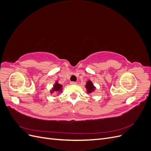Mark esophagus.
Returning <instances> with one entry per match:
<instances>
[{
	"label": "esophagus",
	"mask_w": 151,
	"mask_h": 151,
	"mask_svg": "<svg viewBox=\"0 0 151 151\" xmlns=\"http://www.w3.org/2000/svg\"><path fill=\"white\" fill-rule=\"evenodd\" d=\"M70 83V84H72V85H76V84H77L76 82H74V81H71Z\"/></svg>",
	"instance_id": "1"
}]
</instances>
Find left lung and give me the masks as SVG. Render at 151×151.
<instances>
[{
    "instance_id": "obj_1",
    "label": "left lung",
    "mask_w": 151,
    "mask_h": 151,
    "mask_svg": "<svg viewBox=\"0 0 151 151\" xmlns=\"http://www.w3.org/2000/svg\"><path fill=\"white\" fill-rule=\"evenodd\" d=\"M86 88L87 89V92H88V93H92L93 91H94L95 87L93 86L92 82H91V81H88L86 83Z\"/></svg>"
}]
</instances>
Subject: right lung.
Instances as JSON below:
<instances>
[{
  "label": "right lung",
  "instance_id": "add662e5",
  "mask_svg": "<svg viewBox=\"0 0 151 151\" xmlns=\"http://www.w3.org/2000/svg\"><path fill=\"white\" fill-rule=\"evenodd\" d=\"M62 86L60 84L58 83V82H56L55 84L53 86V88L52 89V90L50 91L51 93H54V92H57V91H62Z\"/></svg>",
  "mask_w": 151,
  "mask_h": 151
}]
</instances>
